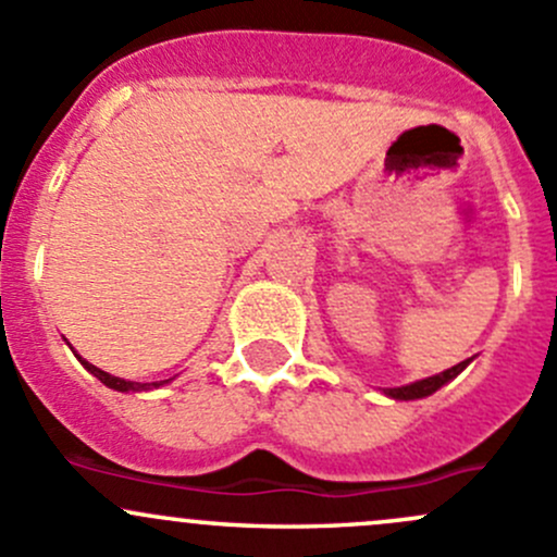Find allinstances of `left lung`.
I'll return each instance as SVG.
<instances>
[{
	"label": "left lung",
	"mask_w": 557,
	"mask_h": 557,
	"mask_svg": "<svg viewBox=\"0 0 557 557\" xmlns=\"http://www.w3.org/2000/svg\"><path fill=\"white\" fill-rule=\"evenodd\" d=\"M463 367H467V362L450 367V370L440 372V375L423 377V381H416V383H407V386L386 388V392H383V394H386V397H392V399H405V403H407V399H423V397H429V394L437 392L440 386H445V383L453 381V377H456L458 372L463 370Z\"/></svg>",
	"instance_id": "obj_1"
}]
</instances>
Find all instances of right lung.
Instances as JSON below:
<instances>
[{"label":"right lung","instance_id":"right-lung-1","mask_svg":"<svg viewBox=\"0 0 557 557\" xmlns=\"http://www.w3.org/2000/svg\"><path fill=\"white\" fill-rule=\"evenodd\" d=\"M79 362H83V367L85 370L90 372V375H96L99 377L101 383H104V386H109V388H114V392H141V388H152V386H163V383H169V381H154V383H134V381H123V377H114V375H109V372H104V370H99V367L96 364H90V362H85L83 357H77Z\"/></svg>","mask_w":557,"mask_h":557}]
</instances>
